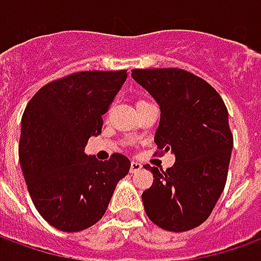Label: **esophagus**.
<instances>
[{
	"label": "esophagus",
	"mask_w": 261,
	"mask_h": 261,
	"mask_svg": "<svg viewBox=\"0 0 261 261\" xmlns=\"http://www.w3.org/2000/svg\"><path fill=\"white\" fill-rule=\"evenodd\" d=\"M142 165L140 162H131V168H130V172L131 173H136L138 170H141Z\"/></svg>",
	"instance_id": "1"
}]
</instances>
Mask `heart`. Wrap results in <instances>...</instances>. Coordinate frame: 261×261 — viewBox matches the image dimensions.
<instances>
[{"instance_id":"heart-1","label":"heart","mask_w":261,"mask_h":261,"mask_svg":"<svg viewBox=\"0 0 261 261\" xmlns=\"http://www.w3.org/2000/svg\"><path fill=\"white\" fill-rule=\"evenodd\" d=\"M140 102H142V100H140Z\"/></svg>"}]
</instances>
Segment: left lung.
Segmentation results:
<instances>
[{
  "label": "left lung",
  "mask_w": 261,
  "mask_h": 261,
  "mask_svg": "<svg viewBox=\"0 0 261 261\" xmlns=\"http://www.w3.org/2000/svg\"><path fill=\"white\" fill-rule=\"evenodd\" d=\"M131 76L161 109L159 153L176 158L165 172L144 166L153 175L142 193L145 213L162 229L190 230L210 217L226 183L233 147L226 106L208 82L185 69H133Z\"/></svg>",
  "instance_id": "8db88e82"
}]
</instances>
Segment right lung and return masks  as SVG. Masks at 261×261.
Masks as SVG:
<instances>
[{
	"label": "right lung",
	"mask_w": 261,
	"mask_h": 261,
	"mask_svg": "<svg viewBox=\"0 0 261 261\" xmlns=\"http://www.w3.org/2000/svg\"><path fill=\"white\" fill-rule=\"evenodd\" d=\"M127 71H82L40 88L22 116L19 161L35 207L56 229L80 232L102 218L130 159L88 156Z\"/></svg>",
	"instance_id": "right-lung-1"
}]
</instances>
